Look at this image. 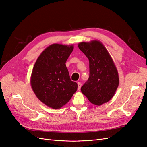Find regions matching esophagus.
<instances>
[{
  "instance_id": "obj_1",
  "label": "esophagus",
  "mask_w": 147,
  "mask_h": 147,
  "mask_svg": "<svg viewBox=\"0 0 147 147\" xmlns=\"http://www.w3.org/2000/svg\"><path fill=\"white\" fill-rule=\"evenodd\" d=\"M77 84H78V90H80L82 86V83L80 82H78Z\"/></svg>"
}]
</instances>
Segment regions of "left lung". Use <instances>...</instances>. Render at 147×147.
I'll return each mask as SVG.
<instances>
[{"label": "left lung", "instance_id": "left-lung-1", "mask_svg": "<svg viewBox=\"0 0 147 147\" xmlns=\"http://www.w3.org/2000/svg\"><path fill=\"white\" fill-rule=\"evenodd\" d=\"M78 47L89 59L90 77L81 91L91 103L101 105L113 97L119 85L118 70L112 57L99 40L80 42Z\"/></svg>", "mask_w": 147, "mask_h": 147}]
</instances>
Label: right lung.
Here are the masks:
<instances>
[{"label":"right lung","instance_id":"obj_1","mask_svg":"<svg viewBox=\"0 0 147 147\" xmlns=\"http://www.w3.org/2000/svg\"><path fill=\"white\" fill-rule=\"evenodd\" d=\"M74 46L54 43L37 58L30 77L37 98L49 107L59 109L70 100L78 85L70 80L65 63Z\"/></svg>","mask_w":147,"mask_h":147}]
</instances>
